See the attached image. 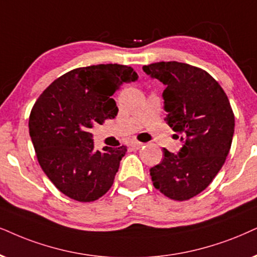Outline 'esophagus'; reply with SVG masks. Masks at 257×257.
Segmentation results:
<instances>
[{"instance_id":"esophagus-1","label":"esophagus","mask_w":257,"mask_h":257,"mask_svg":"<svg viewBox=\"0 0 257 257\" xmlns=\"http://www.w3.org/2000/svg\"><path fill=\"white\" fill-rule=\"evenodd\" d=\"M131 146L135 149H140L142 147V146H144V144H141V142H139V141H134V142H132Z\"/></svg>"}]
</instances>
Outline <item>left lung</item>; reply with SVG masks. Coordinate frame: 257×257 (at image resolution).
I'll return each instance as SVG.
<instances>
[{"label":"left lung","instance_id":"1","mask_svg":"<svg viewBox=\"0 0 257 257\" xmlns=\"http://www.w3.org/2000/svg\"><path fill=\"white\" fill-rule=\"evenodd\" d=\"M142 70L166 86L165 119L183 142L177 154L164 148L162 161L149 171L153 185L171 199L187 200L209 186L228 157L235 131L232 109L224 90L204 70L178 61Z\"/></svg>","mask_w":257,"mask_h":257}]
</instances>
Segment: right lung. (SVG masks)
<instances>
[{
  "label": "right lung",
  "mask_w": 257,
  "mask_h": 257,
  "mask_svg": "<svg viewBox=\"0 0 257 257\" xmlns=\"http://www.w3.org/2000/svg\"><path fill=\"white\" fill-rule=\"evenodd\" d=\"M138 78L125 65L79 67L54 80L35 102L29 135L42 171L65 196L93 201L112 186L126 148L97 151L90 129L116 117L112 95Z\"/></svg>",
  "instance_id": "add662e5"
}]
</instances>
